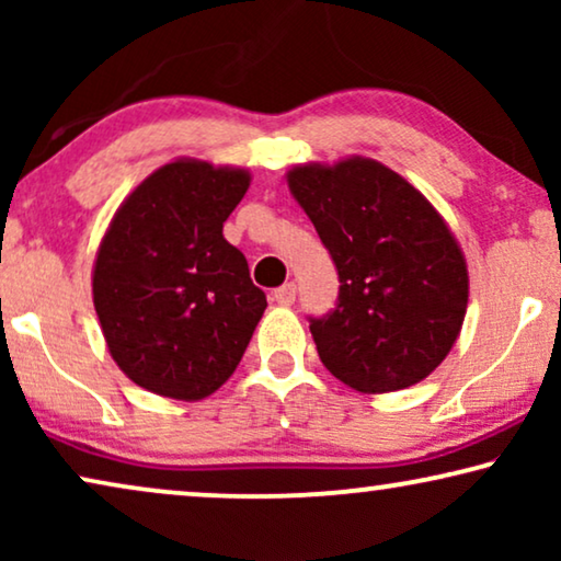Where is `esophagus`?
<instances>
[{"label":"esophagus","mask_w":561,"mask_h":561,"mask_svg":"<svg viewBox=\"0 0 561 561\" xmlns=\"http://www.w3.org/2000/svg\"><path fill=\"white\" fill-rule=\"evenodd\" d=\"M273 296L280 306H290L296 301V286H294V283H283L280 288H275Z\"/></svg>","instance_id":"1"}]
</instances>
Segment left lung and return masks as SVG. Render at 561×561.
<instances>
[{"mask_svg": "<svg viewBox=\"0 0 561 561\" xmlns=\"http://www.w3.org/2000/svg\"><path fill=\"white\" fill-rule=\"evenodd\" d=\"M288 186L340 275L334 309L309 317L321 363L363 393L424 380L467 311V265L444 219L367 158L294 168Z\"/></svg>", "mask_w": 561, "mask_h": 561, "instance_id": "obj_1", "label": "left lung"}]
</instances>
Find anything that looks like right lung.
Masks as SVG:
<instances>
[{"label": "right lung", "instance_id": "obj_1", "mask_svg": "<svg viewBox=\"0 0 561 561\" xmlns=\"http://www.w3.org/2000/svg\"><path fill=\"white\" fill-rule=\"evenodd\" d=\"M248 171L175 160L114 214L94 267V306L119 370L179 401L211 396L248 350L267 298L221 227Z\"/></svg>", "mask_w": 561, "mask_h": 561}]
</instances>
